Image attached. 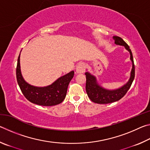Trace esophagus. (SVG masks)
Returning a JSON list of instances; mask_svg holds the SVG:
<instances>
[{"label":"esophagus","instance_id":"34e87169","mask_svg":"<svg viewBox=\"0 0 150 150\" xmlns=\"http://www.w3.org/2000/svg\"><path fill=\"white\" fill-rule=\"evenodd\" d=\"M85 65L83 63H81L79 64L77 67H76V72L78 74H81V73H83L85 72Z\"/></svg>","mask_w":150,"mask_h":150}]
</instances>
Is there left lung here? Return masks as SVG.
<instances>
[{
  "instance_id": "8db88e82",
  "label": "left lung",
  "mask_w": 150,
  "mask_h": 150,
  "mask_svg": "<svg viewBox=\"0 0 150 150\" xmlns=\"http://www.w3.org/2000/svg\"><path fill=\"white\" fill-rule=\"evenodd\" d=\"M116 45H122L128 51L130 55V60L132 63V68L130 72V77L128 82L121 87L116 89H107L98 84L96 77L91 74L89 72L85 73L86 75V92L91 101L97 104H108L118 101L123 97L130 88L132 83L135 77V67H134V59L131 50L128 45L118 36H113Z\"/></svg>"
}]
</instances>
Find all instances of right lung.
<instances>
[{"label": "right lung", "instance_id": "obj_1", "mask_svg": "<svg viewBox=\"0 0 150 150\" xmlns=\"http://www.w3.org/2000/svg\"><path fill=\"white\" fill-rule=\"evenodd\" d=\"M20 56V54L18 58L16 79L20 90L25 97L30 102L41 106H54L62 103L66 96L68 85L74 76V71L62 76L52 84L46 87H35L28 83L22 77Z\"/></svg>", "mask_w": 150, "mask_h": 150}]
</instances>
